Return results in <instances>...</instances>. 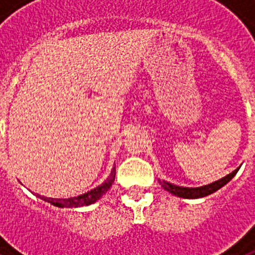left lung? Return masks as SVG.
I'll return each instance as SVG.
<instances>
[{
	"instance_id": "1",
	"label": "left lung",
	"mask_w": 255,
	"mask_h": 255,
	"mask_svg": "<svg viewBox=\"0 0 255 255\" xmlns=\"http://www.w3.org/2000/svg\"><path fill=\"white\" fill-rule=\"evenodd\" d=\"M240 167L237 168L236 170H233L232 173L226 174L225 177L220 178L217 181L212 182V184H208V185L204 186H198V188H184V186H178L174 185V184H170L168 181H161L159 180L161 186H163L164 189L168 190L169 193L174 194V196H177V197H182V198H201L205 197V196H209V194L214 193L216 190H218L220 188H222L224 185H226L228 182L232 180V178L236 176V173L238 172Z\"/></svg>"
}]
</instances>
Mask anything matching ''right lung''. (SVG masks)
Listing matches in <instances>:
<instances>
[{
    "label": "right lung",
    "mask_w": 255,
    "mask_h": 255,
    "mask_svg": "<svg viewBox=\"0 0 255 255\" xmlns=\"http://www.w3.org/2000/svg\"><path fill=\"white\" fill-rule=\"evenodd\" d=\"M114 180H115V168L112 169L110 177H108L102 185L96 186V188L91 189L90 192H87V193H83L81 194V196H77V197L51 198L41 196V194H37V196L39 198H42V200L50 202L51 205L58 206V208H79V206L91 205V204L98 201L104 193H107V190L110 189L112 186V184H114Z\"/></svg>",
    "instance_id": "right-lung-1"
}]
</instances>
